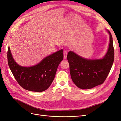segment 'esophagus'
Returning a JSON list of instances; mask_svg holds the SVG:
<instances>
[{
    "instance_id": "34e87169",
    "label": "esophagus",
    "mask_w": 121,
    "mask_h": 121,
    "mask_svg": "<svg viewBox=\"0 0 121 121\" xmlns=\"http://www.w3.org/2000/svg\"><path fill=\"white\" fill-rule=\"evenodd\" d=\"M67 54H68V52L66 50H65L64 52V58H65H65H67Z\"/></svg>"
}]
</instances>
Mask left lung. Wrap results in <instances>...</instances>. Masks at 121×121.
Wrapping results in <instances>:
<instances>
[{"mask_svg": "<svg viewBox=\"0 0 121 121\" xmlns=\"http://www.w3.org/2000/svg\"><path fill=\"white\" fill-rule=\"evenodd\" d=\"M107 53L102 59L88 60L69 52L67 60L72 81L82 89H88L103 83L110 72L114 60V48L112 34Z\"/></svg>", "mask_w": 121, "mask_h": 121, "instance_id": "obj_1", "label": "left lung"}]
</instances>
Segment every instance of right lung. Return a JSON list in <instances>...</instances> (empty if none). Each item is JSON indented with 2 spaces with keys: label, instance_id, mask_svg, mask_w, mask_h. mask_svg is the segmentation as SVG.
<instances>
[{
  "label": "right lung",
  "instance_id": "add662e5",
  "mask_svg": "<svg viewBox=\"0 0 121 121\" xmlns=\"http://www.w3.org/2000/svg\"><path fill=\"white\" fill-rule=\"evenodd\" d=\"M64 50L61 49L46 57L34 66L24 67L17 64L8 51L9 67L14 78L24 89L34 92H42L52 84L58 65L64 58Z\"/></svg>",
  "mask_w": 121,
  "mask_h": 121
}]
</instances>
